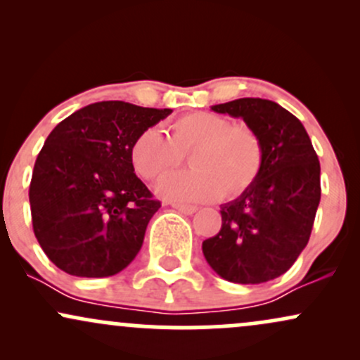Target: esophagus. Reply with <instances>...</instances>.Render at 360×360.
<instances>
[{
	"label": "esophagus",
	"instance_id": "esophagus-1",
	"mask_svg": "<svg viewBox=\"0 0 360 360\" xmlns=\"http://www.w3.org/2000/svg\"><path fill=\"white\" fill-rule=\"evenodd\" d=\"M172 208L177 210V212L184 213V214H193V213L198 212V206H193V205H177V203H174V205H172Z\"/></svg>",
	"mask_w": 360,
	"mask_h": 360
}]
</instances>
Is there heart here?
Listing matches in <instances>:
<instances>
[{
    "label": "heart",
    "mask_w": 360,
    "mask_h": 360,
    "mask_svg": "<svg viewBox=\"0 0 360 360\" xmlns=\"http://www.w3.org/2000/svg\"><path fill=\"white\" fill-rule=\"evenodd\" d=\"M191 152L189 172H171L155 186L157 196L177 205L206 203L245 193L262 169V142L247 125H232L225 117L196 111L177 118L171 137L150 127L135 137L130 162L143 179H155L176 167Z\"/></svg>",
    "instance_id": "b5f03b06"
}]
</instances>
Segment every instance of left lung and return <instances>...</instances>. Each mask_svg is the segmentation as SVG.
Segmentation results:
<instances>
[{
    "label": "left lung",
    "mask_w": 360,
    "mask_h": 360,
    "mask_svg": "<svg viewBox=\"0 0 360 360\" xmlns=\"http://www.w3.org/2000/svg\"><path fill=\"white\" fill-rule=\"evenodd\" d=\"M259 135L264 159L255 183L221 205V229L203 242L210 267L237 284L279 278L311 235L320 205V162L303 123L278 103L240 98L212 106Z\"/></svg>",
    "instance_id": "8db88e82"
}]
</instances>
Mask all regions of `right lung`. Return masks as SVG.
<instances>
[{"label": "right lung", "instance_id": "right-lung-1", "mask_svg": "<svg viewBox=\"0 0 360 360\" xmlns=\"http://www.w3.org/2000/svg\"><path fill=\"white\" fill-rule=\"evenodd\" d=\"M172 110L100 101L74 111L45 140L32 174L30 210L40 247L77 278L123 271L160 208L135 176L130 147Z\"/></svg>", "mask_w": 360, "mask_h": 360}]
</instances>
